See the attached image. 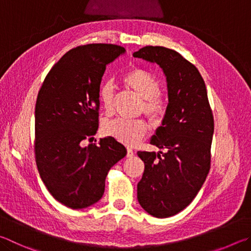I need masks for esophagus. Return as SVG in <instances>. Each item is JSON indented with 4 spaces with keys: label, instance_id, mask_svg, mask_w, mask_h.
Instances as JSON below:
<instances>
[{
    "label": "esophagus",
    "instance_id": "obj_1",
    "mask_svg": "<svg viewBox=\"0 0 251 251\" xmlns=\"http://www.w3.org/2000/svg\"><path fill=\"white\" fill-rule=\"evenodd\" d=\"M134 154H135V152H134L133 149H131V148H127V154H126L127 157L131 158V157H134Z\"/></svg>",
    "mask_w": 251,
    "mask_h": 251
}]
</instances>
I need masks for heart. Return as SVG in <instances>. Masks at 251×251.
<instances>
[{
    "mask_svg": "<svg viewBox=\"0 0 251 251\" xmlns=\"http://www.w3.org/2000/svg\"><path fill=\"white\" fill-rule=\"evenodd\" d=\"M122 82L127 89L134 91L144 99L143 111L153 123H159L167 113V102L162 97L161 83L151 72L143 68H133L123 75ZM114 85L105 82L99 89V100L106 114L114 110ZM148 125L144 120L115 118L108 121L104 130L106 135L122 144L134 146L147 133Z\"/></svg>",
    "mask_w": 251,
    "mask_h": 251,
    "instance_id": "1",
    "label": "heart"
}]
</instances>
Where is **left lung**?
<instances>
[{
	"label": "left lung",
	"instance_id": "8db88e82",
	"mask_svg": "<svg viewBox=\"0 0 251 251\" xmlns=\"http://www.w3.org/2000/svg\"><path fill=\"white\" fill-rule=\"evenodd\" d=\"M133 56L156 62L167 76V113L150 140L167 152H137L145 163L138 202L150 215L166 218L193 201L211 169L213 112L198 68L176 50L146 46Z\"/></svg>",
	"mask_w": 251,
	"mask_h": 251
}]
</instances>
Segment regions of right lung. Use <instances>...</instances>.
Returning <instances> with one entry per match:
<instances>
[{
  "mask_svg": "<svg viewBox=\"0 0 251 251\" xmlns=\"http://www.w3.org/2000/svg\"><path fill=\"white\" fill-rule=\"evenodd\" d=\"M125 51L113 44L71 49L50 69L35 106V159L50 194L79 209L97 203L111 168L126 148L108 136L92 143L99 128V89L106 65Z\"/></svg>",
  "mask_w": 251,
  "mask_h": 251,
  "instance_id": "right-lung-1",
  "label": "right lung"
}]
</instances>
